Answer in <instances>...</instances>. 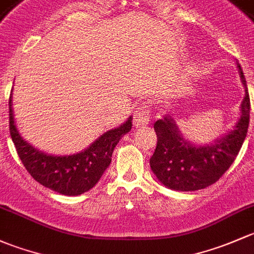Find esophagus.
I'll return each mask as SVG.
<instances>
[{
    "label": "esophagus",
    "instance_id": "obj_1",
    "mask_svg": "<svg viewBox=\"0 0 254 254\" xmlns=\"http://www.w3.org/2000/svg\"><path fill=\"white\" fill-rule=\"evenodd\" d=\"M150 121V110L146 106H139L133 115V125L135 128L144 127Z\"/></svg>",
    "mask_w": 254,
    "mask_h": 254
}]
</instances>
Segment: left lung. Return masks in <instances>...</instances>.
Returning <instances> with one entry per match:
<instances>
[{
  "instance_id": "left-lung-1",
  "label": "left lung",
  "mask_w": 254,
  "mask_h": 254,
  "mask_svg": "<svg viewBox=\"0 0 254 254\" xmlns=\"http://www.w3.org/2000/svg\"><path fill=\"white\" fill-rule=\"evenodd\" d=\"M245 96L240 119L232 129L206 144L186 139L174 114H167L154 124L158 144L150 158L151 171L165 187L181 192L203 190L215 184L236 159L247 135L250 124V95L244 70L236 61Z\"/></svg>"
}]
</instances>
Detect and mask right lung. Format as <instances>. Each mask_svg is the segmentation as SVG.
Returning a JSON list of instances; mask_svg holds the SVG:
<instances>
[{
  "instance_id": "add662e5",
  "label": "right lung",
  "mask_w": 254,
  "mask_h": 254,
  "mask_svg": "<svg viewBox=\"0 0 254 254\" xmlns=\"http://www.w3.org/2000/svg\"><path fill=\"white\" fill-rule=\"evenodd\" d=\"M130 128L132 116L101 134L79 153L52 155L36 149L22 137L14 121L12 94L9 96V132L23 165L35 181L60 194L79 195L98 184L111 164L117 143Z\"/></svg>"
}]
</instances>
